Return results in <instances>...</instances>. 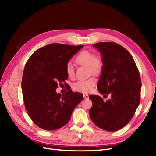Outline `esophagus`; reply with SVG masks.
Here are the masks:
<instances>
[{"label": "esophagus", "instance_id": "34e87169", "mask_svg": "<svg viewBox=\"0 0 156 156\" xmlns=\"http://www.w3.org/2000/svg\"><path fill=\"white\" fill-rule=\"evenodd\" d=\"M83 97L84 98H88V95L87 94H83Z\"/></svg>", "mask_w": 156, "mask_h": 156}]
</instances>
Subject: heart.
I'll use <instances>...</instances> for the list:
<instances>
[{
  "instance_id": "heart-1",
  "label": "heart",
  "mask_w": 156,
  "mask_h": 156,
  "mask_svg": "<svg viewBox=\"0 0 156 156\" xmlns=\"http://www.w3.org/2000/svg\"><path fill=\"white\" fill-rule=\"evenodd\" d=\"M76 64L81 66H87L89 75L93 74L99 76L102 72L104 68V61L101 55L94 54L93 52L89 51H82L79 53L74 59ZM66 72L68 77L74 79L75 72L74 68L70 64L66 66ZM97 84V79L94 76H91L87 80H80L75 82L72 88L76 92H88L91 91Z\"/></svg>"
}]
</instances>
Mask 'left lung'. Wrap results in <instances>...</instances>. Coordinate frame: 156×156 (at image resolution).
Here are the masks:
<instances>
[{"label":"left lung","mask_w":156,"mask_h":156,"mask_svg":"<svg viewBox=\"0 0 156 156\" xmlns=\"http://www.w3.org/2000/svg\"><path fill=\"white\" fill-rule=\"evenodd\" d=\"M101 51L104 68L97 88L104 97L90 95L92 106L89 115L94 123L107 131L124 127L133 118L141 99L140 74L130 53L114 42L94 44Z\"/></svg>","instance_id":"left-lung-1"}]
</instances>
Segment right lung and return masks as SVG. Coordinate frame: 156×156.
<instances>
[{"label": "right lung", "instance_id": "right-lung-1", "mask_svg": "<svg viewBox=\"0 0 156 156\" xmlns=\"http://www.w3.org/2000/svg\"><path fill=\"white\" fill-rule=\"evenodd\" d=\"M82 45L52 44L39 48L25 66L21 88L26 111L34 123L42 129L54 131L70 119L72 111L83 99L70 88L64 95L56 93L59 86L68 87L66 66Z\"/></svg>", "mask_w": 156, "mask_h": 156}]
</instances>
